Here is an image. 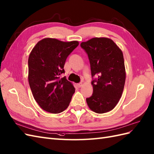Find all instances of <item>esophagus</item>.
Masks as SVG:
<instances>
[{
    "label": "esophagus",
    "mask_w": 154,
    "mask_h": 154,
    "mask_svg": "<svg viewBox=\"0 0 154 154\" xmlns=\"http://www.w3.org/2000/svg\"><path fill=\"white\" fill-rule=\"evenodd\" d=\"M82 85H83V84H82L81 83H78V84L77 85V87H78L79 88L81 87H82Z\"/></svg>",
    "instance_id": "1"
}]
</instances>
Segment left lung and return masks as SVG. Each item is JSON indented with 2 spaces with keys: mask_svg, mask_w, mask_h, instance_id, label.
I'll use <instances>...</instances> for the list:
<instances>
[{
  "mask_svg": "<svg viewBox=\"0 0 154 154\" xmlns=\"http://www.w3.org/2000/svg\"><path fill=\"white\" fill-rule=\"evenodd\" d=\"M91 64L93 93L86 99L88 106L97 113L112 110L122 96L126 79L123 54L112 39L95 37L81 43Z\"/></svg>",
  "mask_w": 154,
  "mask_h": 154,
  "instance_id": "left-lung-1",
  "label": "left lung"
}]
</instances>
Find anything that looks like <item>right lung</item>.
Segmentation results:
<instances>
[{
	"label": "right lung",
	"instance_id": "right-lung-1",
	"mask_svg": "<svg viewBox=\"0 0 154 154\" xmlns=\"http://www.w3.org/2000/svg\"><path fill=\"white\" fill-rule=\"evenodd\" d=\"M77 41L63 42L45 38L32 49L28 59V81L35 101L46 112H62L69 106L75 92L73 85L66 77L63 67Z\"/></svg>",
	"mask_w": 154,
	"mask_h": 154
}]
</instances>
